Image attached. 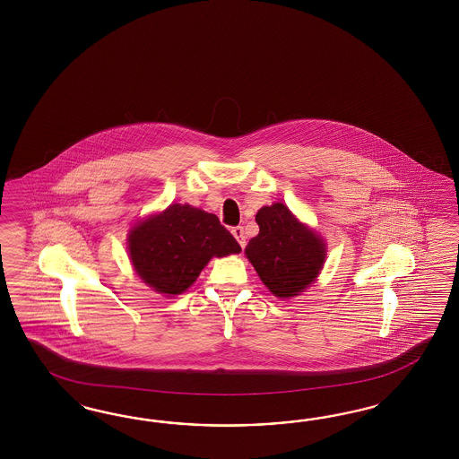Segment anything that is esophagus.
Instances as JSON below:
<instances>
[{
	"label": "esophagus",
	"mask_w": 459,
	"mask_h": 459,
	"mask_svg": "<svg viewBox=\"0 0 459 459\" xmlns=\"http://www.w3.org/2000/svg\"><path fill=\"white\" fill-rule=\"evenodd\" d=\"M232 236L236 237L237 242L240 244V247H246V234H244V227H240V225L232 227Z\"/></svg>",
	"instance_id": "obj_1"
}]
</instances>
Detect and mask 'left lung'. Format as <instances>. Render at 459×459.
I'll return each instance as SVG.
<instances>
[{"label": "left lung", "instance_id": "obj_1", "mask_svg": "<svg viewBox=\"0 0 459 459\" xmlns=\"http://www.w3.org/2000/svg\"><path fill=\"white\" fill-rule=\"evenodd\" d=\"M259 234L252 237L246 255L267 290L278 298H292L318 278L326 259V244L299 222L284 204L257 212Z\"/></svg>", "mask_w": 459, "mask_h": 459}]
</instances>
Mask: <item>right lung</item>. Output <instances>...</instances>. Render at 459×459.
Wrapping results in <instances>:
<instances>
[{"instance_id":"obj_1","label":"right lung","mask_w":459,"mask_h":459,"mask_svg":"<svg viewBox=\"0 0 459 459\" xmlns=\"http://www.w3.org/2000/svg\"><path fill=\"white\" fill-rule=\"evenodd\" d=\"M129 259L154 291H186L212 257L238 254L240 246L219 217L192 205L173 204L131 229Z\"/></svg>"}]
</instances>
